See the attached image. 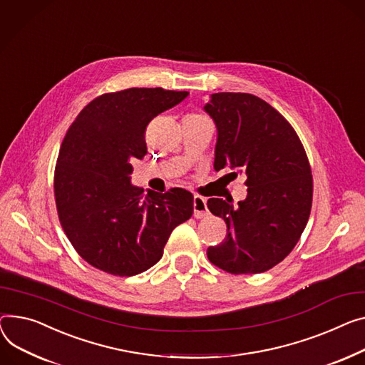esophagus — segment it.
I'll return each mask as SVG.
<instances>
[{
  "mask_svg": "<svg viewBox=\"0 0 365 365\" xmlns=\"http://www.w3.org/2000/svg\"><path fill=\"white\" fill-rule=\"evenodd\" d=\"M208 215H210V211L207 208V200L202 197H198V195L193 197V217L205 218Z\"/></svg>",
  "mask_w": 365,
  "mask_h": 365,
  "instance_id": "1",
  "label": "esophagus"
}]
</instances>
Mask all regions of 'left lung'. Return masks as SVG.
Listing matches in <instances>:
<instances>
[{
	"label": "left lung",
	"instance_id": "obj_1",
	"mask_svg": "<svg viewBox=\"0 0 365 365\" xmlns=\"http://www.w3.org/2000/svg\"><path fill=\"white\" fill-rule=\"evenodd\" d=\"M204 111L217 140L214 170L247 178V198H210V211L227 225L223 244L208 259L233 274H257L284 259L299 240L311 211L312 176L302 143L287 120L251 93L210 95Z\"/></svg>",
	"mask_w": 365,
	"mask_h": 365
}]
</instances>
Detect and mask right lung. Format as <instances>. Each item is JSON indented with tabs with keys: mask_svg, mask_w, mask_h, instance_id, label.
<instances>
[{
	"mask_svg": "<svg viewBox=\"0 0 365 365\" xmlns=\"http://www.w3.org/2000/svg\"><path fill=\"white\" fill-rule=\"evenodd\" d=\"M187 95L163 88L106 93L67 130L54 176L57 211L73 248L96 269L114 276L151 269L173 229L190 218V192H148L142 200L130 182L132 161L147 154L150 121Z\"/></svg>",
	"mask_w": 365,
	"mask_h": 365,
	"instance_id": "1",
	"label": "right lung"
}]
</instances>
